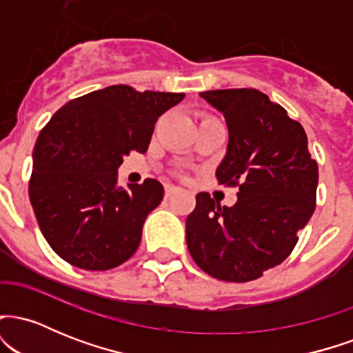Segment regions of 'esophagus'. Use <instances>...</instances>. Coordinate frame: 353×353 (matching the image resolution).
<instances>
[{
    "mask_svg": "<svg viewBox=\"0 0 353 353\" xmlns=\"http://www.w3.org/2000/svg\"><path fill=\"white\" fill-rule=\"evenodd\" d=\"M199 161H201V165H202V169H204V171H212V169H214L212 161H210V159H199Z\"/></svg>",
    "mask_w": 353,
    "mask_h": 353,
    "instance_id": "1",
    "label": "esophagus"
}]
</instances>
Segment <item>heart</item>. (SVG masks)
<instances>
[{
  "mask_svg": "<svg viewBox=\"0 0 353 353\" xmlns=\"http://www.w3.org/2000/svg\"><path fill=\"white\" fill-rule=\"evenodd\" d=\"M194 145H196V151L201 154H214L217 151V136L214 132V129L210 125H202L196 131L194 136Z\"/></svg>",
  "mask_w": 353,
  "mask_h": 353,
  "instance_id": "obj_1",
  "label": "heart"
}]
</instances>
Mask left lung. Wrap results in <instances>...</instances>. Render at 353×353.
<instances>
[{
    "label": "left lung",
    "instance_id": "1",
    "mask_svg": "<svg viewBox=\"0 0 353 353\" xmlns=\"http://www.w3.org/2000/svg\"><path fill=\"white\" fill-rule=\"evenodd\" d=\"M177 103L174 92L119 84L70 101L44 125L33 151L30 201L63 261L109 270L132 257L164 188L141 177L119 182L117 169L131 151H148L157 117Z\"/></svg>",
    "mask_w": 353,
    "mask_h": 353
}]
</instances>
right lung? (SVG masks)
Returning <instances> with one entry per match:
<instances>
[{
	"mask_svg": "<svg viewBox=\"0 0 353 353\" xmlns=\"http://www.w3.org/2000/svg\"><path fill=\"white\" fill-rule=\"evenodd\" d=\"M224 116L228 151L219 184L234 190L196 196L185 221L194 262L210 277L249 282L289 257L315 209L317 163L305 131L257 89L202 92Z\"/></svg>",
	"mask_w": 353,
	"mask_h": 353,
	"instance_id": "1",
	"label": "right lung"
}]
</instances>
